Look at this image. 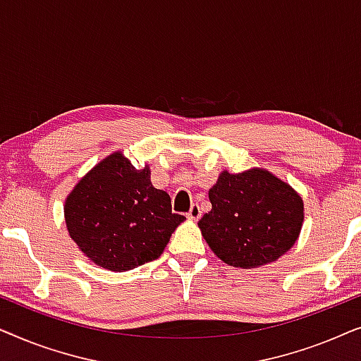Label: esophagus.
<instances>
[{
	"instance_id": "1",
	"label": "esophagus",
	"mask_w": 361,
	"mask_h": 361,
	"mask_svg": "<svg viewBox=\"0 0 361 361\" xmlns=\"http://www.w3.org/2000/svg\"><path fill=\"white\" fill-rule=\"evenodd\" d=\"M200 215H202V212H200V207H199V204H194L190 207V210H189V214H187V216H189L190 220H199L200 219Z\"/></svg>"
}]
</instances>
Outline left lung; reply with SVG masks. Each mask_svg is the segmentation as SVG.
I'll list each match as a JSON object with an SVG mask.
<instances>
[{
	"instance_id": "obj_1",
	"label": "left lung",
	"mask_w": 361,
	"mask_h": 361,
	"mask_svg": "<svg viewBox=\"0 0 361 361\" xmlns=\"http://www.w3.org/2000/svg\"><path fill=\"white\" fill-rule=\"evenodd\" d=\"M212 210L199 221L212 251L235 268H258L293 248L302 228L304 202L266 169L224 171L209 190Z\"/></svg>"
}]
</instances>
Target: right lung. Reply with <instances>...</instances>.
<instances>
[{
  "mask_svg": "<svg viewBox=\"0 0 361 361\" xmlns=\"http://www.w3.org/2000/svg\"><path fill=\"white\" fill-rule=\"evenodd\" d=\"M71 238L93 263L123 273L159 258L184 221L167 192L151 184L149 167L136 169L113 152L78 180L63 205Z\"/></svg>",
  "mask_w": 361,
  "mask_h": 361,
  "instance_id": "obj_1",
  "label": "right lung"
}]
</instances>
